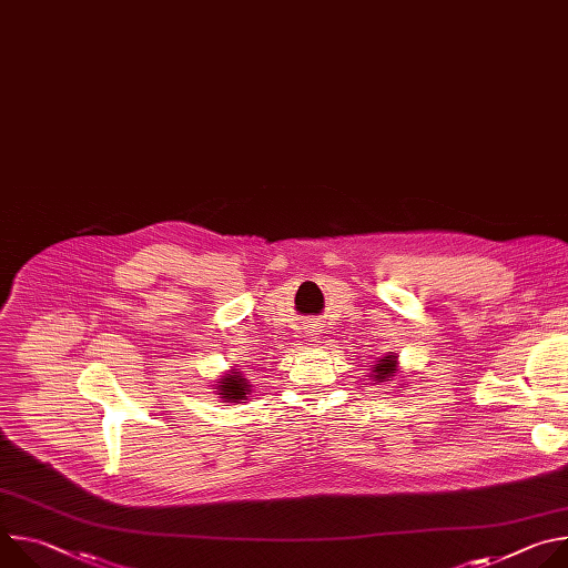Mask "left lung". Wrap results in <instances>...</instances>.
<instances>
[{"label":"left lung","mask_w":568,"mask_h":568,"mask_svg":"<svg viewBox=\"0 0 568 568\" xmlns=\"http://www.w3.org/2000/svg\"><path fill=\"white\" fill-rule=\"evenodd\" d=\"M395 373H397V359H395V355H386L373 366L371 377H373V382H388Z\"/></svg>","instance_id":"obj_1"}]
</instances>
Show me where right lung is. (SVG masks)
Instances as JSON below:
<instances>
[{"label":"right lung","mask_w":568,"mask_h":568,"mask_svg":"<svg viewBox=\"0 0 568 568\" xmlns=\"http://www.w3.org/2000/svg\"><path fill=\"white\" fill-rule=\"evenodd\" d=\"M217 395L224 397V402H240L247 399L250 395V382L240 375V371H231L226 373L220 384H217Z\"/></svg>","instance_id":"add662e5"}]
</instances>
